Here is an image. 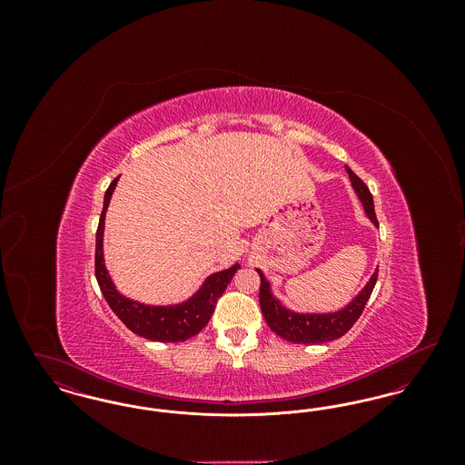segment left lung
<instances>
[{"mask_svg":"<svg viewBox=\"0 0 465 465\" xmlns=\"http://www.w3.org/2000/svg\"><path fill=\"white\" fill-rule=\"evenodd\" d=\"M349 177L352 181V188L361 200L366 216L371 220V223L378 226L376 222L375 205H373V197L368 190V186L362 183V179L355 176L354 171L347 167ZM262 279L260 284V307L263 312L266 324L270 330L279 334L281 338L288 340L291 343H303V345H313V343H326L332 341L340 336H343L355 324V321L361 317L362 310L366 307L378 277V270L371 275L368 284L361 289V292L355 296L354 300L345 305L343 309L336 312H328V313H300L286 309L273 294L270 289V282L266 281L263 272L256 268Z\"/></svg>","mask_w":465,"mask_h":465,"instance_id":"obj_1","label":"left lung"}]
</instances>
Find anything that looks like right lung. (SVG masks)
I'll use <instances>...</instances> for the list:
<instances>
[{"instance_id":"add662e5","label":"right lung","mask_w":465,"mask_h":465,"mask_svg":"<svg viewBox=\"0 0 465 465\" xmlns=\"http://www.w3.org/2000/svg\"><path fill=\"white\" fill-rule=\"evenodd\" d=\"M116 183H118V177L113 179L110 188L104 193V207H103L97 233H95V279L99 282L101 292L106 298L111 310L116 313V317L135 334L146 340L163 341V343L184 341L199 334L205 328V324L213 317V312L216 309L220 296L224 292V289L230 284L232 277L235 275V272L241 268V265L235 263L226 270L209 275L192 298L177 305L156 307V305H144L125 298L124 294L118 292V289L114 288L104 265V254H103L104 218H106V211H108Z\"/></svg>"}]
</instances>
